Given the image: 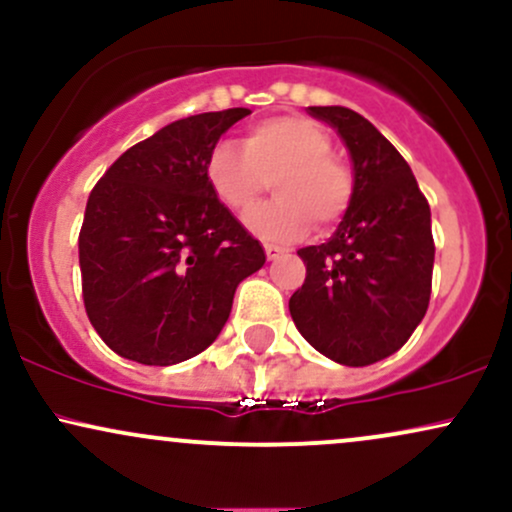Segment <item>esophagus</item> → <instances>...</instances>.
<instances>
[{"label": "esophagus", "mask_w": 512, "mask_h": 512, "mask_svg": "<svg viewBox=\"0 0 512 512\" xmlns=\"http://www.w3.org/2000/svg\"><path fill=\"white\" fill-rule=\"evenodd\" d=\"M264 252H267V260H279L281 255H284V248H279V245H272V243H264Z\"/></svg>", "instance_id": "obj_1"}]
</instances>
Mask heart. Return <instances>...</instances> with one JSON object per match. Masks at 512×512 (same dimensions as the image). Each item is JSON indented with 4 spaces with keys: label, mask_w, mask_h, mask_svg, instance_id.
I'll return each instance as SVG.
<instances>
[{
    "label": "heart",
    "mask_w": 512,
    "mask_h": 512,
    "mask_svg": "<svg viewBox=\"0 0 512 512\" xmlns=\"http://www.w3.org/2000/svg\"><path fill=\"white\" fill-rule=\"evenodd\" d=\"M207 182L233 214L245 216L269 190L276 197L250 214L248 226L267 240H293L337 223L354 197L349 163L332 154V137L308 117L279 115L260 120L243 146L221 142L207 156Z\"/></svg>",
    "instance_id": "b5f03b06"
}]
</instances>
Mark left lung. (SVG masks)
<instances>
[{"label":"left lung","mask_w":512,"mask_h":512,"mask_svg":"<svg viewBox=\"0 0 512 512\" xmlns=\"http://www.w3.org/2000/svg\"><path fill=\"white\" fill-rule=\"evenodd\" d=\"M308 113L337 129L354 166V197L334 236L298 250L303 286L289 310L305 342L342 366H370L402 349L431 298V209L402 154L342 105Z\"/></svg>","instance_id":"8db88e82"}]
</instances>
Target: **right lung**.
<instances>
[{
    "instance_id": "right-lung-1",
    "label": "right lung",
    "mask_w": 512,
    "mask_h": 512,
    "mask_svg": "<svg viewBox=\"0 0 512 512\" xmlns=\"http://www.w3.org/2000/svg\"><path fill=\"white\" fill-rule=\"evenodd\" d=\"M248 108L175 120L134 144L88 197L79 233L86 315L115 354L173 366L219 337L264 250L207 182V156Z\"/></svg>"
}]
</instances>
